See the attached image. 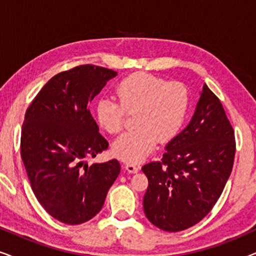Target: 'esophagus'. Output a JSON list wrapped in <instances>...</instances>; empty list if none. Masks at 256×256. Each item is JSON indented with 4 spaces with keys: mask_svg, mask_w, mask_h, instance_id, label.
<instances>
[{
    "mask_svg": "<svg viewBox=\"0 0 256 256\" xmlns=\"http://www.w3.org/2000/svg\"><path fill=\"white\" fill-rule=\"evenodd\" d=\"M124 168H126V170L130 174H135L140 170V166H136V164H134V163H126Z\"/></svg>",
    "mask_w": 256,
    "mask_h": 256,
    "instance_id": "esophagus-1",
    "label": "esophagus"
}]
</instances>
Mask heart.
<instances>
[{
	"label": "heart",
	"instance_id": "heart-1",
	"mask_svg": "<svg viewBox=\"0 0 256 256\" xmlns=\"http://www.w3.org/2000/svg\"><path fill=\"white\" fill-rule=\"evenodd\" d=\"M118 100L102 98L96 107V118L108 132L124 127V114L134 113L136 129L122 134L113 152L126 162L138 163L155 148L157 140L169 142L183 127L190 110V92L183 82H169L149 73L126 76L115 88Z\"/></svg>",
	"mask_w": 256,
	"mask_h": 256
}]
</instances>
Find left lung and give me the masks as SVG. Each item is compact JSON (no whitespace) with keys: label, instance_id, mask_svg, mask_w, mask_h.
Returning <instances> with one entry per match:
<instances>
[{"label":"left lung","instance_id":"obj_1","mask_svg":"<svg viewBox=\"0 0 256 256\" xmlns=\"http://www.w3.org/2000/svg\"><path fill=\"white\" fill-rule=\"evenodd\" d=\"M236 138L218 96L204 84L190 124L166 146L160 160L142 166L148 178L146 218L166 232L204 219L233 169Z\"/></svg>","mask_w":256,"mask_h":256}]
</instances>
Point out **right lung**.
Instances as JSON below:
<instances>
[{
    "label": "right lung",
    "instance_id": "1",
    "mask_svg": "<svg viewBox=\"0 0 256 256\" xmlns=\"http://www.w3.org/2000/svg\"><path fill=\"white\" fill-rule=\"evenodd\" d=\"M116 74L92 64L58 73L26 112L20 156L31 188L45 211L68 225L96 216L120 174L118 160L85 162L108 148L88 104Z\"/></svg>",
    "mask_w": 256,
    "mask_h": 256
}]
</instances>
